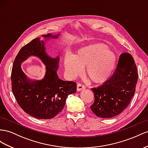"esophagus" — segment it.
Wrapping results in <instances>:
<instances>
[{
    "label": "esophagus",
    "instance_id": "esophagus-1",
    "mask_svg": "<svg viewBox=\"0 0 148 148\" xmlns=\"http://www.w3.org/2000/svg\"><path fill=\"white\" fill-rule=\"evenodd\" d=\"M85 86H83L81 84H77V91H81L82 90H84L85 89Z\"/></svg>",
    "mask_w": 148,
    "mask_h": 148
}]
</instances>
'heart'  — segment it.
I'll return each instance as SVG.
<instances>
[{"mask_svg":"<svg viewBox=\"0 0 148 148\" xmlns=\"http://www.w3.org/2000/svg\"><path fill=\"white\" fill-rule=\"evenodd\" d=\"M116 63V56L107 45L95 44L81 47L74 56L66 54L64 66L67 77L74 79L82 73L92 82L101 84L110 77Z\"/></svg>","mask_w":148,"mask_h":148,"instance_id":"obj_1","label":"heart"}]
</instances>
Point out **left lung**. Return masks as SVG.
I'll use <instances>...</instances> for the list:
<instances>
[{
	"mask_svg": "<svg viewBox=\"0 0 148 148\" xmlns=\"http://www.w3.org/2000/svg\"><path fill=\"white\" fill-rule=\"evenodd\" d=\"M138 74L134 60L129 53H123L114 73L104 84L94 88L93 113L101 118H111L126 109L134 96Z\"/></svg>",
	"mask_w": 148,
	"mask_h": 148,
	"instance_id": "1",
	"label": "left lung"
}]
</instances>
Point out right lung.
I'll return each instance as SVG.
<instances>
[{"instance_id": "obj_1", "label": "right lung", "mask_w": 148, "mask_h": 148, "mask_svg": "<svg viewBox=\"0 0 148 148\" xmlns=\"http://www.w3.org/2000/svg\"><path fill=\"white\" fill-rule=\"evenodd\" d=\"M58 35H42L45 39H58ZM30 56L39 57L46 66L42 80H31L21 69V64ZM59 57L53 58L45 52V42L37 37L22 47L15 59L12 73V92L24 111L40 119H52L62 110L67 96L76 92V83L59 79L57 70Z\"/></svg>"}]
</instances>
